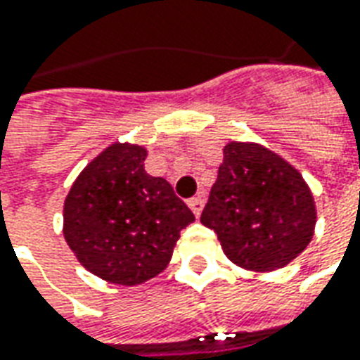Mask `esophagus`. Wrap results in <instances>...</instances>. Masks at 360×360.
Instances as JSON below:
<instances>
[{
  "instance_id": "1",
  "label": "esophagus",
  "mask_w": 360,
  "mask_h": 360,
  "mask_svg": "<svg viewBox=\"0 0 360 360\" xmlns=\"http://www.w3.org/2000/svg\"><path fill=\"white\" fill-rule=\"evenodd\" d=\"M205 195H197V197H193L188 200V206H191V210L195 212V216H200L202 212V206H205Z\"/></svg>"
}]
</instances>
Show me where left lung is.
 Masks as SVG:
<instances>
[{
    "mask_svg": "<svg viewBox=\"0 0 360 360\" xmlns=\"http://www.w3.org/2000/svg\"><path fill=\"white\" fill-rule=\"evenodd\" d=\"M200 222L214 230L238 267L265 273L306 250L316 205L302 175L281 155L251 142H230Z\"/></svg>",
    "mask_w": 360,
    "mask_h": 360,
    "instance_id": "8db88e82",
    "label": "left lung"
}]
</instances>
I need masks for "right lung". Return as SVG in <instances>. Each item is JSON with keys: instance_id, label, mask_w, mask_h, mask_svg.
Returning a JSON list of instances; mask_svg holds the SVG:
<instances>
[{"instance_id": "right-lung-1", "label": "right lung", "mask_w": 360, "mask_h": 360, "mask_svg": "<svg viewBox=\"0 0 360 360\" xmlns=\"http://www.w3.org/2000/svg\"><path fill=\"white\" fill-rule=\"evenodd\" d=\"M146 148L110 144L77 175L64 202V238L89 273L140 285L167 267L195 220L163 177L144 169Z\"/></svg>"}]
</instances>
